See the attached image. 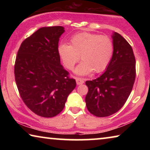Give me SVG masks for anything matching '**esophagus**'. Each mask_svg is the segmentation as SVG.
<instances>
[{"label":"esophagus","instance_id":"34e87169","mask_svg":"<svg viewBox=\"0 0 150 150\" xmlns=\"http://www.w3.org/2000/svg\"><path fill=\"white\" fill-rule=\"evenodd\" d=\"M76 84L78 85H82V84L84 83V79H82V78L76 77Z\"/></svg>","mask_w":150,"mask_h":150}]
</instances>
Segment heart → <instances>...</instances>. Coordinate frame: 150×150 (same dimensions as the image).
<instances>
[{
	"label": "heart",
	"mask_w": 150,
	"mask_h": 150,
	"mask_svg": "<svg viewBox=\"0 0 150 150\" xmlns=\"http://www.w3.org/2000/svg\"><path fill=\"white\" fill-rule=\"evenodd\" d=\"M114 46L111 39L106 35L89 33H81L71 38L70 45L62 44L58 52L63 64L72 70L80 59L83 61L76 73L89 74L93 71L100 73L107 68L113 54Z\"/></svg>",
	"instance_id": "b5f03b06"
}]
</instances>
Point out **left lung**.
Masks as SVG:
<instances>
[{
	"instance_id": "8db88e82",
	"label": "left lung",
	"mask_w": 150,
	"mask_h": 150,
	"mask_svg": "<svg viewBox=\"0 0 150 150\" xmlns=\"http://www.w3.org/2000/svg\"><path fill=\"white\" fill-rule=\"evenodd\" d=\"M114 50L106 71L86 81L89 91L86 106L93 115L108 117L120 110L132 91L136 77V61L132 47L117 33L112 35Z\"/></svg>"
}]
</instances>
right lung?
<instances>
[{
	"label": "right lung",
	"mask_w": 150,
	"mask_h": 150,
	"mask_svg": "<svg viewBox=\"0 0 150 150\" xmlns=\"http://www.w3.org/2000/svg\"><path fill=\"white\" fill-rule=\"evenodd\" d=\"M61 26L42 27L25 39L16 56L14 74L20 97L34 113L52 117L62 111L76 85L61 65Z\"/></svg>",
	"instance_id": "obj_1"
}]
</instances>
